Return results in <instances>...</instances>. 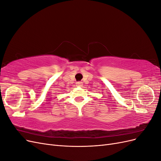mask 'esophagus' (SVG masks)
Masks as SVG:
<instances>
[{"mask_svg": "<svg viewBox=\"0 0 161 161\" xmlns=\"http://www.w3.org/2000/svg\"><path fill=\"white\" fill-rule=\"evenodd\" d=\"M77 86H82V82H77L76 83Z\"/></svg>", "mask_w": 161, "mask_h": 161, "instance_id": "34e87169", "label": "esophagus"}]
</instances>
